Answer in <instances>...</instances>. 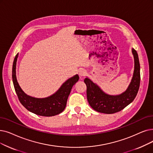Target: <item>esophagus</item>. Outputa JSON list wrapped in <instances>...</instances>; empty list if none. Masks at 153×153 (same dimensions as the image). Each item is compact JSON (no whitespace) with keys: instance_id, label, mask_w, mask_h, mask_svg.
I'll list each match as a JSON object with an SVG mask.
<instances>
[{"instance_id":"1","label":"esophagus","mask_w":153,"mask_h":153,"mask_svg":"<svg viewBox=\"0 0 153 153\" xmlns=\"http://www.w3.org/2000/svg\"><path fill=\"white\" fill-rule=\"evenodd\" d=\"M78 73H79V75L80 77H82V76H84L86 74V71L85 70H84V69H79V71H78Z\"/></svg>"}]
</instances>
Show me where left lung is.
<instances>
[{"instance_id":"obj_1","label":"left lung","mask_w":153,"mask_h":153,"mask_svg":"<svg viewBox=\"0 0 153 153\" xmlns=\"http://www.w3.org/2000/svg\"><path fill=\"white\" fill-rule=\"evenodd\" d=\"M134 60V69L132 79L128 88L120 94L110 95L88 77L84 79L87 86V99L91 107L99 112L113 114L123 110L135 99L140 84V64L136 50L132 48Z\"/></svg>"}]
</instances>
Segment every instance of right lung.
I'll use <instances>...</instances> for the list:
<instances>
[{
    "mask_svg": "<svg viewBox=\"0 0 153 153\" xmlns=\"http://www.w3.org/2000/svg\"><path fill=\"white\" fill-rule=\"evenodd\" d=\"M19 56H16L12 66V81L20 102L30 112L42 116H54L64 110L72 88L78 81V74L65 81L54 94L44 98H37L26 94L17 82L16 64Z\"/></svg>",
    "mask_w": 153,
    "mask_h": 153,
    "instance_id": "1",
    "label": "right lung"
}]
</instances>
